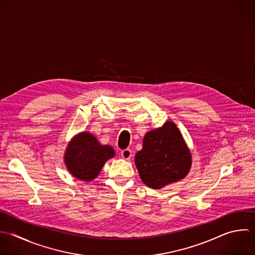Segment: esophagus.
I'll list each match as a JSON object with an SVG mask.
<instances>
[{"label": "esophagus", "mask_w": 255, "mask_h": 255, "mask_svg": "<svg viewBox=\"0 0 255 255\" xmlns=\"http://www.w3.org/2000/svg\"><path fill=\"white\" fill-rule=\"evenodd\" d=\"M131 150L129 149V148H126V149H124V150H122L121 151V155H122V157H124L125 159H129L130 157H131Z\"/></svg>", "instance_id": "34e87169"}]
</instances>
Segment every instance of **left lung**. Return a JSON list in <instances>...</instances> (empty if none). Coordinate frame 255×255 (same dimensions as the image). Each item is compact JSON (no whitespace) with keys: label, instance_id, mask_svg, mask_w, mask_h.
<instances>
[{"label":"left lung","instance_id":"left-lung-1","mask_svg":"<svg viewBox=\"0 0 255 255\" xmlns=\"http://www.w3.org/2000/svg\"><path fill=\"white\" fill-rule=\"evenodd\" d=\"M134 162L142 182L158 189L188 173L191 155L176 126L167 122L144 135Z\"/></svg>","mask_w":255,"mask_h":255}]
</instances>
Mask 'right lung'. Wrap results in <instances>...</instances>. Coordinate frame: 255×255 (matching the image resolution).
I'll list each match as a JSON object with an SVG mask.
<instances>
[{
	"label": "right lung",
	"mask_w": 255,
	"mask_h": 255,
	"mask_svg": "<svg viewBox=\"0 0 255 255\" xmlns=\"http://www.w3.org/2000/svg\"><path fill=\"white\" fill-rule=\"evenodd\" d=\"M114 155L113 147L101 145L94 135L82 132L69 144L65 161L75 177L90 181L98 176L105 162Z\"/></svg>",
	"instance_id": "add662e5"
}]
</instances>
